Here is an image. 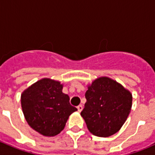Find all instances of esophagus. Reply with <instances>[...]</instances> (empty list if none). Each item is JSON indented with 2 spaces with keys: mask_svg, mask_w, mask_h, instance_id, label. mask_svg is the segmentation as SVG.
<instances>
[{
  "mask_svg": "<svg viewBox=\"0 0 155 155\" xmlns=\"http://www.w3.org/2000/svg\"><path fill=\"white\" fill-rule=\"evenodd\" d=\"M77 108H78V111L79 113H81V112L82 111V109H83V106H82L81 105H79Z\"/></svg>",
  "mask_w": 155,
  "mask_h": 155,
  "instance_id": "obj_1",
  "label": "esophagus"
}]
</instances>
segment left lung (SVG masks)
I'll return each instance as SVG.
<instances>
[{"instance_id": "obj_1", "label": "left lung", "mask_w": 155, "mask_h": 155, "mask_svg": "<svg viewBox=\"0 0 155 155\" xmlns=\"http://www.w3.org/2000/svg\"><path fill=\"white\" fill-rule=\"evenodd\" d=\"M87 102L81 113L88 130L108 137L120 130L132 107V94L116 81L101 77L88 85Z\"/></svg>"}]
</instances>
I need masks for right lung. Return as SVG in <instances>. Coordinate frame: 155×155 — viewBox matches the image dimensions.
<instances>
[{
	"label": "right lung",
	"mask_w": 155,
	"mask_h": 155,
	"mask_svg": "<svg viewBox=\"0 0 155 155\" xmlns=\"http://www.w3.org/2000/svg\"><path fill=\"white\" fill-rule=\"evenodd\" d=\"M57 81L42 78L25 90L21 95L23 114L31 128L46 137L64 130L70 115L78 109L70 104Z\"/></svg>",
	"instance_id": "right-lung-1"
}]
</instances>
